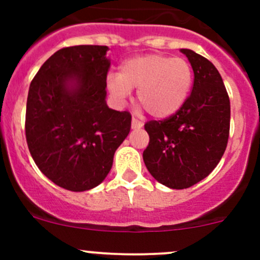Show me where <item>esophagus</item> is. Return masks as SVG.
I'll use <instances>...</instances> for the list:
<instances>
[{
    "label": "esophagus",
    "instance_id": "1",
    "mask_svg": "<svg viewBox=\"0 0 260 260\" xmlns=\"http://www.w3.org/2000/svg\"><path fill=\"white\" fill-rule=\"evenodd\" d=\"M143 127V123L140 122L136 118H132V129H140V128Z\"/></svg>",
    "mask_w": 260,
    "mask_h": 260
}]
</instances>
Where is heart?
I'll return each mask as SVG.
<instances>
[{
  "mask_svg": "<svg viewBox=\"0 0 260 260\" xmlns=\"http://www.w3.org/2000/svg\"><path fill=\"white\" fill-rule=\"evenodd\" d=\"M192 86V69L182 57L147 54L128 59L119 74L107 75V89L118 104L137 89V102L147 113L165 119L180 111Z\"/></svg>",
  "mask_w": 260,
  "mask_h": 260,
  "instance_id": "b5f03b06",
  "label": "heart"
}]
</instances>
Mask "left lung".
<instances>
[{
  "instance_id": "left-lung-1",
  "label": "left lung",
  "mask_w": 260,
  "mask_h": 260,
  "mask_svg": "<svg viewBox=\"0 0 260 260\" xmlns=\"http://www.w3.org/2000/svg\"><path fill=\"white\" fill-rule=\"evenodd\" d=\"M180 51L192 67V91L176 114L146 123L149 143L143 151L149 174L176 190L210 175L224 154L230 128V101L221 75L192 50Z\"/></svg>"
}]
</instances>
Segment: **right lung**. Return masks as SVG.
<instances>
[{
	"instance_id": "right-lung-1",
	"label": "right lung",
	"mask_w": 260,
	"mask_h": 260,
	"mask_svg": "<svg viewBox=\"0 0 260 260\" xmlns=\"http://www.w3.org/2000/svg\"><path fill=\"white\" fill-rule=\"evenodd\" d=\"M108 46L64 48L49 57L28 89L26 141L40 171L67 190L102 183L131 131L128 112L107 104Z\"/></svg>"
}]
</instances>
